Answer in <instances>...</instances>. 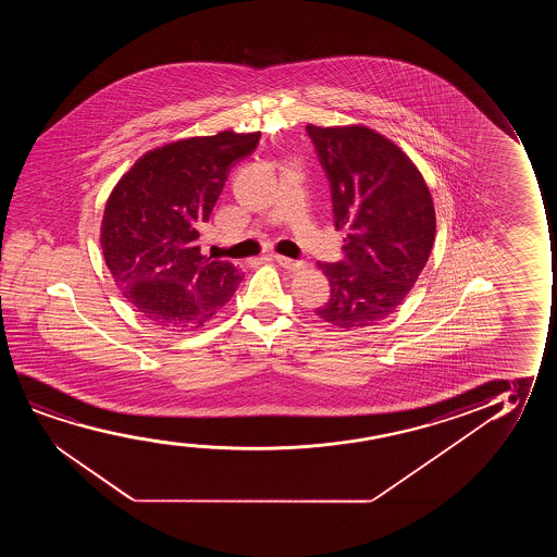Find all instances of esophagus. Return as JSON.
<instances>
[{"mask_svg":"<svg viewBox=\"0 0 557 557\" xmlns=\"http://www.w3.org/2000/svg\"><path fill=\"white\" fill-rule=\"evenodd\" d=\"M274 260L280 267L287 268L290 272H298V270L306 268L305 260L287 259V257H283V255H274Z\"/></svg>","mask_w":557,"mask_h":557,"instance_id":"34e87169","label":"esophagus"}]
</instances>
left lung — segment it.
<instances>
[{
    "label": "left lung",
    "mask_w": 557,
    "mask_h": 557,
    "mask_svg": "<svg viewBox=\"0 0 557 557\" xmlns=\"http://www.w3.org/2000/svg\"><path fill=\"white\" fill-rule=\"evenodd\" d=\"M327 173L344 260L318 262L331 295L315 315L333 327L376 325L396 312L434 247L435 211L424 176L389 138L366 125H308Z\"/></svg>",
    "instance_id": "1"
}]
</instances>
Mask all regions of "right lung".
Masks as SVG:
<instances>
[{
  "label": "right lung",
  "instance_id": "right-lung-1",
  "mask_svg": "<svg viewBox=\"0 0 557 557\" xmlns=\"http://www.w3.org/2000/svg\"><path fill=\"white\" fill-rule=\"evenodd\" d=\"M259 138L221 131L153 148L110 194L100 226L108 270L135 312L156 327H203L244 280L232 262L201 255L199 234L230 169Z\"/></svg>",
  "mask_w": 557,
  "mask_h": 557
}]
</instances>
